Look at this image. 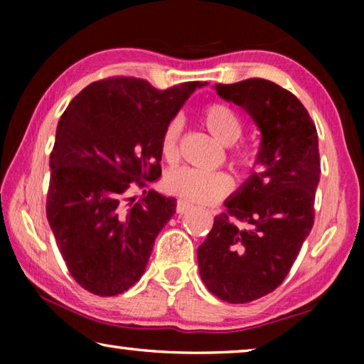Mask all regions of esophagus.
<instances>
[{"mask_svg": "<svg viewBox=\"0 0 364 364\" xmlns=\"http://www.w3.org/2000/svg\"><path fill=\"white\" fill-rule=\"evenodd\" d=\"M193 207V204H189L188 200H184V199H180L176 202V212L178 213H184V212H188L189 208Z\"/></svg>", "mask_w": 364, "mask_h": 364, "instance_id": "esophagus-1", "label": "esophagus"}]
</instances>
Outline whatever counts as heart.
Masks as SVG:
<instances>
[{
  "mask_svg": "<svg viewBox=\"0 0 364 364\" xmlns=\"http://www.w3.org/2000/svg\"><path fill=\"white\" fill-rule=\"evenodd\" d=\"M202 122L212 136L218 143L231 146L241 138L242 125L239 117L234 110L221 102H213L202 110ZM181 134V120L173 119L167 123L160 141V149L165 160H175L178 157V143ZM237 164L247 165L252 164L247 154H237ZM165 189L183 199L197 202V204H212L220 200L221 197L231 193L232 180L231 176L221 171H204L191 167H181L171 170L165 176Z\"/></svg>",
  "mask_w": 364,
  "mask_h": 364,
  "instance_id": "1",
  "label": "heart"
}]
</instances>
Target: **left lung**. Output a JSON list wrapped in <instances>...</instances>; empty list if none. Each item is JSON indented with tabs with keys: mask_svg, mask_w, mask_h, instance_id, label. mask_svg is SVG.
<instances>
[{
	"mask_svg": "<svg viewBox=\"0 0 364 364\" xmlns=\"http://www.w3.org/2000/svg\"><path fill=\"white\" fill-rule=\"evenodd\" d=\"M250 115L260 147L250 176L225 200L197 249L200 279L228 304L273 292L291 271L313 228L319 183L318 133L297 97L269 80L215 85Z\"/></svg>",
	"mask_w": 364,
	"mask_h": 364,
	"instance_id": "left-lung-1",
	"label": "left lung"
}]
</instances>
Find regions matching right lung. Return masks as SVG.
I'll use <instances>...</instances> for the list:
<instances>
[{
	"instance_id": "obj_1",
	"label": "right lung",
	"mask_w": 364,
	"mask_h": 364,
	"mask_svg": "<svg viewBox=\"0 0 364 364\" xmlns=\"http://www.w3.org/2000/svg\"><path fill=\"white\" fill-rule=\"evenodd\" d=\"M205 85L157 90L133 77L100 80L60 117L46 217L70 274L88 292L112 297L144 274L176 200L152 189L136 204L125 205L122 197L132 181L146 186L159 180L165 127Z\"/></svg>"
}]
</instances>
